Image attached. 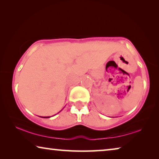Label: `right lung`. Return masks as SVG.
Wrapping results in <instances>:
<instances>
[{
  "label": "right lung",
  "instance_id": "right-lung-1",
  "mask_svg": "<svg viewBox=\"0 0 159 159\" xmlns=\"http://www.w3.org/2000/svg\"><path fill=\"white\" fill-rule=\"evenodd\" d=\"M43 117V118H49V117Z\"/></svg>",
  "mask_w": 159,
  "mask_h": 159
}]
</instances>
